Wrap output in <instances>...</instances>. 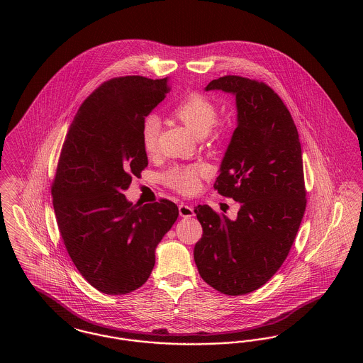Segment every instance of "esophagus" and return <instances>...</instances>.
I'll use <instances>...</instances> for the list:
<instances>
[{"mask_svg": "<svg viewBox=\"0 0 363 363\" xmlns=\"http://www.w3.org/2000/svg\"><path fill=\"white\" fill-rule=\"evenodd\" d=\"M178 211H179V215L182 218H193L194 216V209L188 206V204H181L178 207Z\"/></svg>", "mask_w": 363, "mask_h": 363, "instance_id": "esophagus-1", "label": "esophagus"}]
</instances>
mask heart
Here are the masks:
<instances>
[{"label":"heart","instance_id":"obj_1","mask_svg":"<svg viewBox=\"0 0 363 363\" xmlns=\"http://www.w3.org/2000/svg\"><path fill=\"white\" fill-rule=\"evenodd\" d=\"M173 114L197 138L206 136L218 120L216 106L206 95L197 92L186 95L174 107ZM159 132L160 118L155 114L147 116L140 129L141 143L147 154L155 152ZM208 173L209 169L206 164L177 166L164 174V182L178 193L190 194L199 189L200 177Z\"/></svg>","mask_w":363,"mask_h":363}]
</instances>
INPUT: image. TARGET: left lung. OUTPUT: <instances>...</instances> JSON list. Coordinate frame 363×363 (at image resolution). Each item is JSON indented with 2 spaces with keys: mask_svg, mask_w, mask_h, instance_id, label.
Returning a JSON list of instances; mask_svg holds the SVG:
<instances>
[{
  "mask_svg": "<svg viewBox=\"0 0 363 363\" xmlns=\"http://www.w3.org/2000/svg\"><path fill=\"white\" fill-rule=\"evenodd\" d=\"M204 89L235 96L237 128L213 186L240 211L231 220L196 207L203 238L194 261L211 287L243 295L274 277L291 249L306 208L302 150L290 111L264 83L225 76Z\"/></svg>",
  "mask_w": 363,
  "mask_h": 363,
  "instance_id": "8db88e82",
  "label": "left lung"
}]
</instances>
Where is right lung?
Instances as JSON below:
<instances>
[{
	"label": "right lung",
	"mask_w": 363,
	"mask_h": 363,
	"mask_svg": "<svg viewBox=\"0 0 363 363\" xmlns=\"http://www.w3.org/2000/svg\"><path fill=\"white\" fill-rule=\"evenodd\" d=\"M167 91V77L106 82L80 106L62 145L52 189L57 225L73 264L101 293L141 287L178 218L169 200L138 206L123 194L148 164L143 120Z\"/></svg>",
	"instance_id": "add662e5"
}]
</instances>
